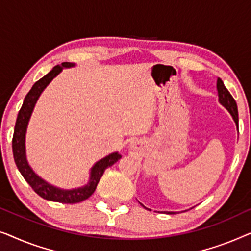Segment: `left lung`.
<instances>
[{
    "instance_id": "8db88e82",
    "label": "left lung",
    "mask_w": 251,
    "mask_h": 251,
    "mask_svg": "<svg viewBox=\"0 0 251 251\" xmlns=\"http://www.w3.org/2000/svg\"><path fill=\"white\" fill-rule=\"evenodd\" d=\"M217 91H218V100H219V102H221V104L224 106V107L227 109L229 113H231L232 118H233V120H234L236 126H238V123H239L238 106H236V102L234 100V98L232 97V95L229 94V91L225 88L224 83H223V81L219 77L217 80ZM140 204H142V203H140ZM143 207H144V205H143ZM144 208L149 209L146 207H144ZM149 210H150V209H149ZM167 214H175V212L174 211H168Z\"/></svg>"
}]
</instances>
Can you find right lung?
Returning <instances> with one entry per match:
<instances>
[{"label": "right lung", "instance_id": "add662e5", "mask_svg": "<svg viewBox=\"0 0 251 251\" xmlns=\"http://www.w3.org/2000/svg\"><path fill=\"white\" fill-rule=\"evenodd\" d=\"M74 66L75 64L73 63H63L61 65H57L46 76L40 78L39 81L34 83L32 89H30L28 94L26 95L25 99H24L23 106L18 113V116H17L15 132H13L12 138V152L16 166L20 171V174L23 175V177L25 178V180L41 198L49 201L60 202V203H77V202L87 200L95 192L106 168L113 166V164L121 159V155L118 152H115L105 156L104 159L99 160L91 168L89 183L84 185V186L73 188V190H63V188L56 187L53 185L47 183L46 180L34 173L28 162H27L25 137L27 125H28L34 106H35L40 95L47 88V85L63 71V68H70Z\"/></svg>", "mask_w": 251, "mask_h": 251}]
</instances>
